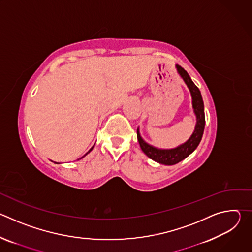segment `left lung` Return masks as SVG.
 Returning <instances> with one entry per match:
<instances>
[{
    "label": "left lung",
    "instance_id": "obj_1",
    "mask_svg": "<svg viewBox=\"0 0 252 252\" xmlns=\"http://www.w3.org/2000/svg\"><path fill=\"white\" fill-rule=\"evenodd\" d=\"M176 70L178 75L182 77L186 85L188 86L191 98H192V109L193 113L196 117V125L194 127V130L190 137L185 142L183 145L178 146L174 149H158L150 143H148L145 139H143L140 135L139 128L137 127V140L139 142V146L141 151L145 153L151 159L164 165H173L178 163L179 161L184 160L186 158H188L190 154H192L197 146L199 145V142L201 140L203 130H204V126H205V117H204V105H203V100L202 96L200 94V91L198 88L194 85V83L191 81L189 75L188 74V71L183 68L181 65L175 64Z\"/></svg>",
    "mask_w": 252,
    "mask_h": 252
}]
</instances>
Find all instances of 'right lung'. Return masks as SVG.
I'll return each mask as SVG.
<instances>
[{"mask_svg":"<svg viewBox=\"0 0 252 252\" xmlns=\"http://www.w3.org/2000/svg\"><path fill=\"white\" fill-rule=\"evenodd\" d=\"M93 149H94V147H93V148H92V149H91V150H90V151H89V152H88V153H87V154H86L84 157H86V156H87V155H88L90 152H92V150H93ZM84 157H83V158H84ZM81 158H80V159H81Z\"/></svg>","mask_w":252,"mask_h":252,"instance_id":"add662e5","label":"right lung"}]
</instances>
